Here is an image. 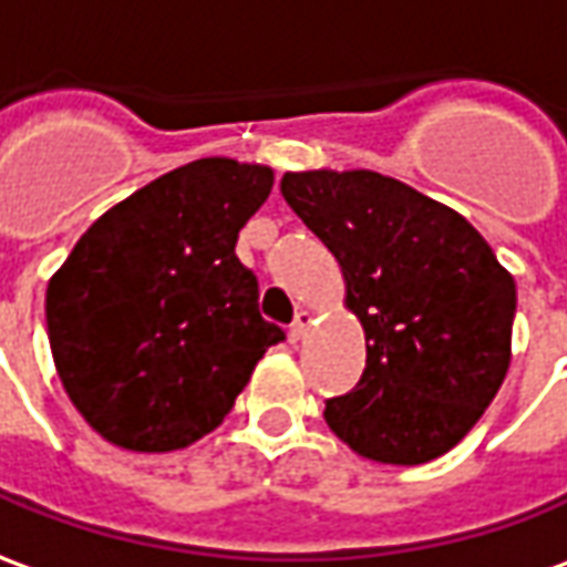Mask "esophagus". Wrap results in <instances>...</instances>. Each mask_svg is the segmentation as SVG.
I'll use <instances>...</instances> for the list:
<instances>
[{
    "mask_svg": "<svg viewBox=\"0 0 567 567\" xmlns=\"http://www.w3.org/2000/svg\"><path fill=\"white\" fill-rule=\"evenodd\" d=\"M308 327H311V315H308V311H296V321L290 323V342L306 339Z\"/></svg>",
    "mask_w": 567,
    "mask_h": 567,
    "instance_id": "1",
    "label": "esophagus"
}]
</instances>
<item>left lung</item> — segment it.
Segmentation results:
<instances>
[{"label": "left lung", "mask_w": 567, "mask_h": 567, "mask_svg": "<svg viewBox=\"0 0 567 567\" xmlns=\"http://www.w3.org/2000/svg\"><path fill=\"white\" fill-rule=\"evenodd\" d=\"M280 194L336 256L364 327V373L327 401V425L377 463L447 454L506 380L513 275L460 213L380 172H287Z\"/></svg>", "instance_id": "1"}]
</instances>
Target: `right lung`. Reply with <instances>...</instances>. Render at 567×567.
Listing matches in <instances>:
<instances>
[{
    "label": "right lung",
    "instance_id": "add662e5",
    "mask_svg": "<svg viewBox=\"0 0 567 567\" xmlns=\"http://www.w3.org/2000/svg\"><path fill=\"white\" fill-rule=\"evenodd\" d=\"M271 185L259 163L194 159L107 209L52 275L54 367L104 441L142 454L194 444L284 339L234 252Z\"/></svg>",
    "mask_w": 567,
    "mask_h": 567
}]
</instances>
